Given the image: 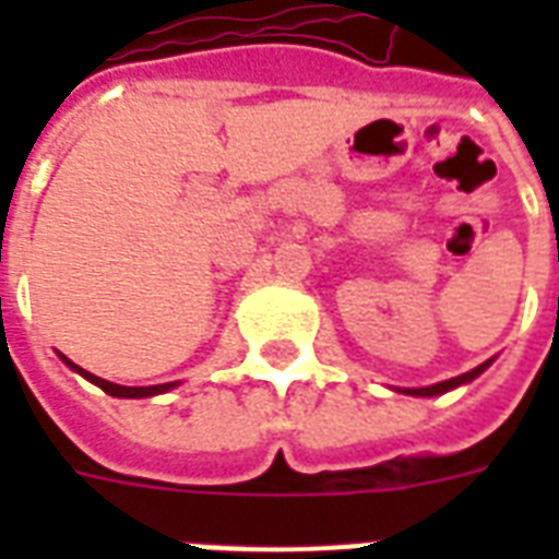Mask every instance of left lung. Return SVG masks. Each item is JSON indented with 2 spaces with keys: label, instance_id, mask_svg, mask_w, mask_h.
<instances>
[{
  "label": "left lung",
  "instance_id": "8db88e82",
  "mask_svg": "<svg viewBox=\"0 0 559 559\" xmlns=\"http://www.w3.org/2000/svg\"><path fill=\"white\" fill-rule=\"evenodd\" d=\"M490 362H493V359H487V362L476 366V368H473V371L459 373V377H452V380L435 382V385H424V389H397V391H403V394H412V397H438V394H447V391H452V389H459V385H467V382H473L478 377V373L490 368Z\"/></svg>",
  "mask_w": 559,
  "mask_h": 559
}]
</instances>
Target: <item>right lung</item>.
I'll list each match as a JSON object with an SVG mask.
<instances>
[{
	"instance_id": "right-lung-1",
	"label": "right lung",
	"mask_w": 559,
	"mask_h": 559,
	"mask_svg": "<svg viewBox=\"0 0 559 559\" xmlns=\"http://www.w3.org/2000/svg\"><path fill=\"white\" fill-rule=\"evenodd\" d=\"M57 357L63 359L66 366L72 368L74 373H81L83 380H90L92 385H98V389H104L109 394V397H130V400H139V397H156V394H165V391L177 389L179 382H162V385H118V382H109L104 380V377H95V373H90L86 368L74 366L72 359L63 357V354H57Z\"/></svg>"
}]
</instances>
